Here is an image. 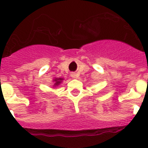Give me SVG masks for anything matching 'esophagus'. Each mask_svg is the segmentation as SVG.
I'll return each mask as SVG.
<instances>
[{
    "mask_svg": "<svg viewBox=\"0 0 148 148\" xmlns=\"http://www.w3.org/2000/svg\"><path fill=\"white\" fill-rule=\"evenodd\" d=\"M71 77H72V78L76 79V78H77V74H75V73H71Z\"/></svg>",
    "mask_w": 148,
    "mask_h": 148,
    "instance_id": "34e87169",
    "label": "esophagus"
}]
</instances>
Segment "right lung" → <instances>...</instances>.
<instances>
[{
  "label": "right lung",
  "mask_w": 148,
  "mask_h": 148,
  "mask_svg": "<svg viewBox=\"0 0 148 148\" xmlns=\"http://www.w3.org/2000/svg\"><path fill=\"white\" fill-rule=\"evenodd\" d=\"M63 78H60V77H58V78L55 77V78H54L53 80H52L54 83V85H53L54 88H56L57 86H58V85L63 82Z\"/></svg>",
  "instance_id": "add662e5"
}]
</instances>
